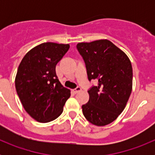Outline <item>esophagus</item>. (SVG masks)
Wrapping results in <instances>:
<instances>
[{"mask_svg":"<svg viewBox=\"0 0 155 155\" xmlns=\"http://www.w3.org/2000/svg\"><path fill=\"white\" fill-rule=\"evenodd\" d=\"M72 91H73V92H74V93H75V94H76V93H78L79 91H81V88L80 87H76V88H75V89L72 90Z\"/></svg>","mask_w":155,"mask_h":155,"instance_id":"34e87169","label":"esophagus"}]
</instances>
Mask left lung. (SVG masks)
<instances>
[{
  "label": "left lung",
  "mask_w": 155,
  "mask_h": 155,
  "mask_svg": "<svg viewBox=\"0 0 155 155\" xmlns=\"http://www.w3.org/2000/svg\"><path fill=\"white\" fill-rule=\"evenodd\" d=\"M77 49L85 62L88 80L98 81L88 91L89 101L82 105L83 114L93 125H108L124 111L132 91L130 61L108 39L79 42Z\"/></svg>",
  "instance_id": "left-lung-1"
}]
</instances>
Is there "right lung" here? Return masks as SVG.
<instances>
[{
	"instance_id": "obj_1",
	"label": "right lung",
	"mask_w": 155,
	"mask_h": 155,
	"mask_svg": "<svg viewBox=\"0 0 155 155\" xmlns=\"http://www.w3.org/2000/svg\"><path fill=\"white\" fill-rule=\"evenodd\" d=\"M69 48V44L41 43L30 50L19 64L16 91L25 110L39 123L57 119L71 96L70 89L62 85L56 74V65Z\"/></svg>"
}]
</instances>
